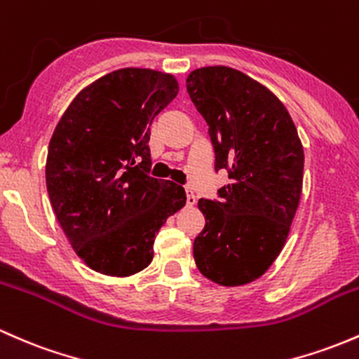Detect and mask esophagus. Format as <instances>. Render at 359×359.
<instances>
[{
	"label": "esophagus",
	"instance_id": "1",
	"mask_svg": "<svg viewBox=\"0 0 359 359\" xmlns=\"http://www.w3.org/2000/svg\"><path fill=\"white\" fill-rule=\"evenodd\" d=\"M196 203V196L194 191H187V205L188 207H194Z\"/></svg>",
	"mask_w": 359,
	"mask_h": 359
}]
</instances>
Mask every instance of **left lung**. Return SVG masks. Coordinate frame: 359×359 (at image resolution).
<instances>
[{
  "label": "left lung",
  "mask_w": 359,
  "mask_h": 359,
  "mask_svg": "<svg viewBox=\"0 0 359 359\" xmlns=\"http://www.w3.org/2000/svg\"><path fill=\"white\" fill-rule=\"evenodd\" d=\"M187 90L209 125L215 171L231 180L217 200H198L205 227L194 241L195 264L221 286H241L286 245L302 196L303 145L284 104L245 73L198 68Z\"/></svg>",
  "instance_id": "obj_1"
}]
</instances>
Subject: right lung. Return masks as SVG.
I'll list each match as a JSON object with an SVG mask.
<instances>
[{"label":"right lung","mask_w":359,"mask_h":359,"mask_svg":"<svg viewBox=\"0 0 359 359\" xmlns=\"http://www.w3.org/2000/svg\"><path fill=\"white\" fill-rule=\"evenodd\" d=\"M169 73L121 68L73 99L48 150L46 184L61 229L95 272L126 277L152 262L184 188L149 176L150 125L178 94Z\"/></svg>","instance_id":"1"}]
</instances>
